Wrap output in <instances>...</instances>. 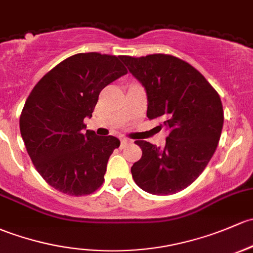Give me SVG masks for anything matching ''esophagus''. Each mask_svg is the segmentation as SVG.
<instances>
[{"label": "esophagus", "instance_id": "34e87169", "mask_svg": "<svg viewBox=\"0 0 253 253\" xmlns=\"http://www.w3.org/2000/svg\"><path fill=\"white\" fill-rule=\"evenodd\" d=\"M131 142H132L131 139H127V138H121V148H124L125 145L129 144Z\"/></svg>", "mask_w": 253, "mask_h": 253}]
</instances>
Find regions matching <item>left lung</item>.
<instances>
[{"instance_id": "left-lung-1", "label": "left lung", "mask_w": 253, "mask_h": 253, "mask_svg": "<svg viewBox=\"0 0 253 253\" xmlns=\"http://www.w3.org/2000/svg\"><path fill=\"white\" fill-rule=\"evenodd\" d=\"M129 73L144 87L147 116L160 119L169 137L164 148L135 140L142 158L131 167L139 188L154 195H171L199 177L216 151L223 128L218 93L195 68L169 54L122 55Z\"/></svg>"}]
</instances>
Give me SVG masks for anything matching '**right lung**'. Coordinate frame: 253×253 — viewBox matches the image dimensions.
<instances>
[{
    "label": "right lung",
    "instance_id": "obj_1",
    "mask_svg": "<svg viewBox=\"0 0 253 253\" xmlns=\"http://www.w3.org/2000/svg\"><path fill=\"white\" fill-rule=\"evenodd\" d=\"M121 57L79 53L47 73L26 99L20 133L37 172L54 189L87 195L104 180L106 164L120 140L86 129L99 93L127 70Z\"/></svg>",
    "mask_w": 253,
    "mask_h": 253
}]
</instances>
